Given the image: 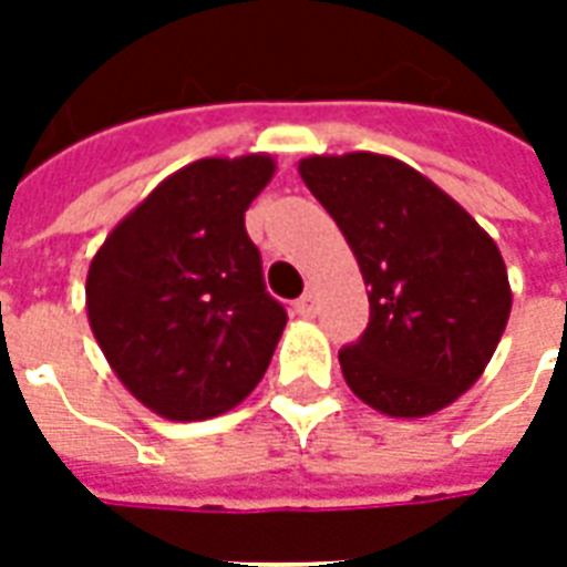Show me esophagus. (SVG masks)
<instances>
[{"instance_id":"34e87169","label":"esophagus","mask_w":567,"mask_h":567,"mask_svg":"<svg viewBox=\"0 0 567 567\" xmlns=\"http://www.w3.org/2000/svg\"><path fill=\"white\" fill-rule=\"evenodd\" d=\"M295 309H297V316H303V319H312V316L319 312V300H316V295H312V291H307V295L297 300Z\"/></svg>"}]
</instances>
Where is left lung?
<instances>
[{
    "label": "left lung",
    "instance_id": "8db88e82",
    "mask_svg": "<svg viewBox=\"0 0 567 567\" xmlns=\"http://www.w3.org/2000/svg\"><path fill=\"white\" fill-rule=\"evenodd\" d=\"M368 285L370 321L340 349L349 389L385 416L419 419L464 394L511 319L495 239L413 166L355 151L300 161Z\"/></svg>",
    "mask_w": 567,
    "mask_h": 567
}]
</instances>
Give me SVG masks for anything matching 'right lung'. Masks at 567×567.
<instances>
[{
	"instance_id": "right-lung-1",
	"label": "right lung",
	"mask_w": 567,
	"mask_h": 567,
	"mask_svg": "<svg viewBox=\"0 0 567 567\" xmlns=\"http://www.w3.org/2000/svg\"><path fill=\"white\" fill-rule=\"evenodd\" d=\"M272 173L270 154L187 163L93 255L91 331L117 380L157 416L227 413L270 368L288 312L267 295L246 209Z\"/></svg>"
}]
</instances>
